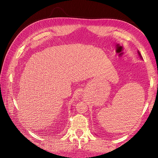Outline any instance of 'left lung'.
Instances as JSON below:
<instances>
[{
    "label": "left lung",
    "mask_w": 158,
    "mask_h": 158,
    "mask_svg": "<svg viewBox=\"0 0 158 158\" xmlns=\"http://www.w3.org/2000/svg\"><path fill=\"white\" fill-rule=\"evenodd\" d=\"M138 53H139V56H140V58H142V56H141V55H140V53L139 51H138Z\"/></svg>",
    "instance_id": "1"
}]
</instances>
